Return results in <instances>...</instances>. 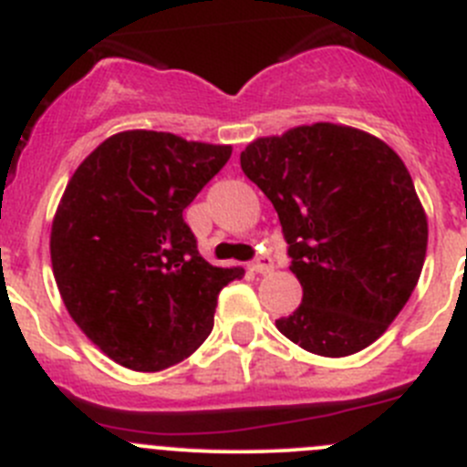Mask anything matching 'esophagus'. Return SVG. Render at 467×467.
<instances>
[{
	"mask_svg": "<svg viewBox=\"0 0 467 467\" xmlns=\"http://www.w3.org/2000/svg\"><path fill=\"white\" fill-rule=\"evenodd\" d=\"M273 268H275L273 259H270V256H265V254H261L259 259H256L254 264H252V270H254V273H259V275L270 273V270H273Z\"/></svg>",
	"mask_w": 467,
	"mask_h": 467,
	"instance_id": "esophagus-1",
	"label": "esophagus"
}]
</instances>
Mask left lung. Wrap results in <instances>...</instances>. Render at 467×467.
Instances as JSON below:
<instances>
[{
	"instance_id": "1",
	"label": "left lung",
	"mask_w": 467,
	"mask_h": 467,
	"mask_svg": "<svg viewBox=\"0 0 467 467\" xmlns=\"http://www.w3.org/2000/svg\"><path fill=\"white\" fill-rule=\"evenodd\" d=\"M241 167L273 202L303 286L277 330L323 358L374 344L415 291L429 241L403 160L379 137L314 123L252 141Z\"/></svg>"
}]
</instances>
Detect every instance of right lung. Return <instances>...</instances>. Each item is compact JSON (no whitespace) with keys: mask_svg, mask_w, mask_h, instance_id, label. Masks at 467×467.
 Masks as SVG:
<instances>
[{"mask_svg":"<svg viewBox=\"0 0 467 467\" xmlns=\"http://www.w3.org/2000/svg\"><path fill=\"white\" fill-rule=\"evenodd\" d=\"M231 158V146L128 130L98 146L66 185L50 254L64 305L114 362L160 371L213 330L217 296L243 268L197 250L183 211Z\"/></svg>","mask_w":467,"mask_h":467,"instance_id":"add662e5","label":"right lung"}]
</instances>
